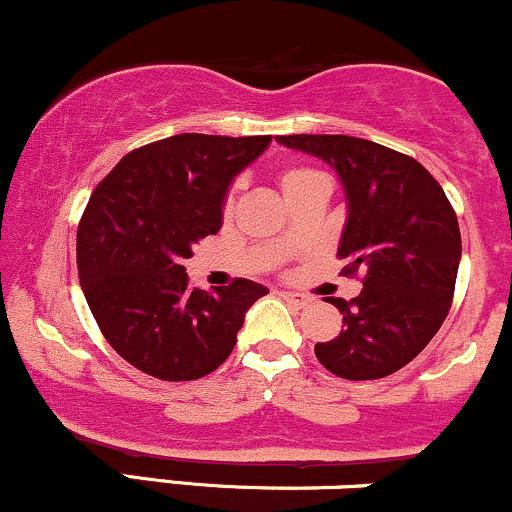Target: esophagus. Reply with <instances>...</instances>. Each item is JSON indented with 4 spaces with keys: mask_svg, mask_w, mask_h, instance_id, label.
I'll return each mask as SVG.
<instances>
[{
    "mask_svg": "<svg viewBox=\"0 0 512 512\" xmlns=\"http://www.w3.org/2000/svg\"><path fill=\"white\" fill-rule=\"evenodd\" d=\"M281 298L293 303L296 308H305V305L310 303V296H305V293H296V291H281Z\"/></svg>",
    "mask_w": 512,
    "mask_h": 512,
    "instance_id": "obj_1",
    "label": "esophagus"
}]
</instances>
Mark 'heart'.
I'll use <instances>...</instances> for the list:
<instances>
[{
    "label": "heart",
    "mask_w": 512,
    "mask_h": 512,
    "mask_svg": "<svg viewBox=\"0 0 512 512\" xmlns=\"http://www.w3.org/2000/svg\"><path fill=\"white\" fill-rule=\"evenodd\" d=\"M310 180H325V175H322L320 170L305 168V166L284 168V170H281V175H279V185H281V190H284V195H286V192L296 190V187H301L303 182H310ZM231 202H233V192L226 199V207H231Z\"/></svg>",
    "instance_id": "1"
}]
</instances>
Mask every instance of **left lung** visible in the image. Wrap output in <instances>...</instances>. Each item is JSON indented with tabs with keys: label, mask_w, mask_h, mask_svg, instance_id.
<instances>
[{
	"label": "left lung",
	"mask_w": 512,
	"mask_h": 512,
	"mask_svg": "<svg viewBox=\"0 0 512 512\" xmlns=\"http://www.w3.org/2000/svg\"><path fill=\"white\" fill-rule=\"evenodd\" d=\"M337 170L346 226L337 255L344 274L363 272L351 301L330 298L342 332L315 356L346 380L392 375L416 358L448 317L462 257L460 226L443 187L411 156L346 134L276 137Z\"/></svg>",
	"instance_id": "left-lung-1"
}]
</instances>
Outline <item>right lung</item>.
I'll return each instance as SVG.
<instances>
[{
	"mask_svg": "<svg viewBox=\"0 0 512 512\" xmlns=\"http://www.w3.org/2000/svg\"><path fill=\"white\" fill-rule=\"evenodd\" d=\"M272 137L175 134L134 149L98 182L76 231L86 303L108 344L158 380H197L231 356L250 305L248 279L192 289L182 262L221 228L228 187Z\"/></svg>",
	"mask_w": 512,
	"mask_h": 512,
	"instance_id": "right-lung-1",
	"label": "right lung"
}]
</instances>
